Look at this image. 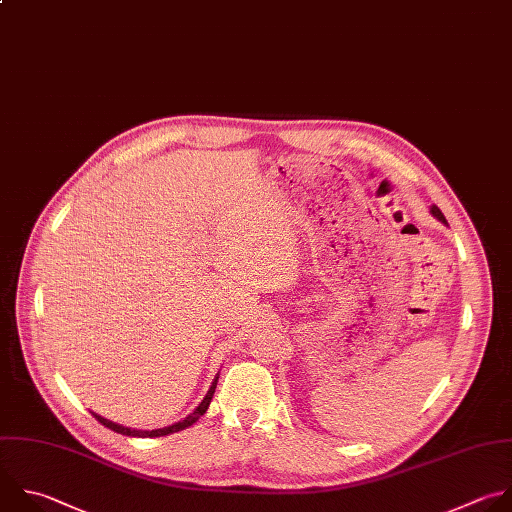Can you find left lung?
Returning <instances> with one entry per match:
<instances>
[{
    "label": "left lung",
    "instance_id": "left-lung-1",
    "mask_svg": "<svg viewBox=\"0 0 512 512\" xmlns=\"http://www.w3.org/2000/svg\"><path fill=\"white\" fill-rule=\"evenodd\" d=\"M430 213H432V215H434V217H436V219H438V221H442V223H446V217H444V215H442V211H440V209H438V207H436V205H432V209H430Z\"/></svg>",
    "mask_w": 512,
    "mask_h": 512
}]
</instances>
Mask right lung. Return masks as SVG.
I'll return each mask as SVG.
<instances>
[{"label": "right lung", "mask_w": 512, "mask_h": 512, "mask_svg": "<svg viewBox=\"0 0 512 512\" xmlns=\"http://www.w3.org/2000/svg\"><path fill=\"white\" fill-rule=\"evenodd\" d=\"M217 380H219V376H215V380H213V384H211L207 396L203 398V402H201L185 420H181V422H177V424H173V426H164V428H156V430H132V428L120 426V424H116V422H112V420H106V418H102V416L96 414V412H92V416H94L102 426H106V428H110V430H114V432H118V434H124V436H134V438H158V436H168V434H173V432H179V430H185V428L193 426V424L207 412V408H209V404H211V400H213L215 388H217Z\"/></svg>", "instance_id": "right-lung-1"}]
</instances>
